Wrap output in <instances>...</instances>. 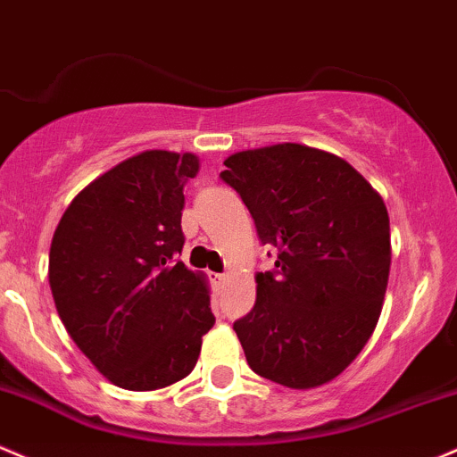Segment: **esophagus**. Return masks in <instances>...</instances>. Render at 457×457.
Returning a JSON list of instances; mask_svg holds the SVG:
<instances>
[{
	"mask_svg": "<svg viewBox=\"0 0 457 457\" xmlns=\"http://www.w3.org/2000/svg\"><path fill=\"white\" fill-rule=\"evenodd\" d=\"M213 278H215V283L222 285L224 280H227V274H213Z\"/></svg>",
	"mask_w": 457,
	"mask_h": 457,
	"instance_id": "esophagus-1",
	"label": "esophagus"
}]
</instances>
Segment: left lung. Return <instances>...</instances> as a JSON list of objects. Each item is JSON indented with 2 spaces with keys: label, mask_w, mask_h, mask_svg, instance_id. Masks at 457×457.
I'll list each match as a JSON object with an SVG mask.
<instances>
[{
  "label": "left lung",
  "mask_w": 457,
  "mask_h": 457,
  "mask_svg": "<svg viewBox=\"0 0 457 457\" xmlns=\"http://www.w3.org/2000/svg\"><path fill=\"white\" fill-rule=\"evenodd\" d=\"M220 172L242 196L271 271L256 274L254 309L233 324L245 361L289 388L330 382L380 320L391 227L380 194L341 157L302 145L230 155Z\"/></svg>",
  "instance_id": "obj_1"
}]
</instances>
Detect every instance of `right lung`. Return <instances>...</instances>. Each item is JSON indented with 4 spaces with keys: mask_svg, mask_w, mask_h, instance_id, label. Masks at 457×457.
<instances>
[{
    "mask_svg": "<svg viewBox=\"0 0 457 457\" xmlns=\"http://www.w3.org/2000/svg\"><path fill=\"white\" fill-rule=\"evenodd\" d=\"M198 157L145 151L69 204L49 250L60 320L116 386L155 391L192 373L215 324L203 274L186 268L181 212Z\"/></svg>",
    "mask_w": 457,
    "mask_h": 457,
    "instance_id": "right-lung-1",
    "label": "right lung"
}]
</instances>
